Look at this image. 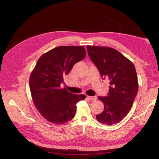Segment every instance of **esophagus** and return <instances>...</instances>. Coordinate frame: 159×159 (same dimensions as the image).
<instances>
[{"label": "esophagus", "instance_id": "obj_1", "mask_svg": "<svg viewBox=\"0 0 159 159\" xmlns=\"http://www.w3.org/2000/svg\"><path fill=\"white\" fill-rule=\"evenodd\" d=\"M88 98L91 101H95L97 99V97H96V96H88Z\"/></svg>", "mask_w": 159, "mask_h": 159}]
</instances>
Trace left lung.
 Instances as JSON below:
<instances>
[{
  "instance_id": "obj_1",
  "label": "left lung",
  "mask_w": 159,
  "mask_h": 159,
  "mask_svg": "<svg viewBox=\"0 0 159 159\" xmlns=\"http://www.w3.org/2000/svg\"><path fill=\"white\" fill-rule=\"evenodd\" d=\"M87 49L102 78L109 80L110 85L108 96L98 97L104 110L96 119L112 125L123 120L132 107L139 88L136 70L132 61L112 48L87 46Z\"/></svg>"
}]
</instances>
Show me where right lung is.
Masks as SVG:
<instances>
[{"mask_svg":"<svg viewBox=\"0 0 159 159\" xmlns=\"http://www.w3.org/2000/svg\"><path fill=\"white\" fill-rule=\"evenodd\" d=\"M85 54L83 46H61L38 59L30 76V89L38 112L48 121L61 125L70 121L75 114L77 103L85 99V95L71 93L60 88V84L64 75Z\"/></svg>","mask_w":159,"mask_h":159,"instance_id":"right-lung-1","label":"right lung"}]
</instances>
